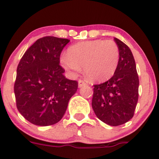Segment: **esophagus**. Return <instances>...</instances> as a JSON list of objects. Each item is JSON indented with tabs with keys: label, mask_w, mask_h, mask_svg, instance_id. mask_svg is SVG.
<instances>
[{
	"label": "esophagus",
	"mask_w": 159,
	"mask_h": 159,
	"mask_svg": "<svg viewBox=\"0 0 159 159\" xmlns=\"http://www.w3.org/2000/svg\"><path fill=\"white\" fill-rule=\"evenodd\" d=\"M86 84H87V83H86L85 80H79V81H78L79 87H82L83 86L86 85Z\"/></svg>",
	"instance_id": "1"
}]
</instances>
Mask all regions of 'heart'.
Wrapping results in <instances>:
<instances>
[{"mask_svg":"<svg viewBox=\"0 0 159 159\" xmlns=\"http://www.w3.org/2000/svg\"><path fill=\"white\" fill-rule=\"evenodd\" d=\"M119 61V50L112 40L83 41L69 47L67 55L60 58L61 67L75 76L84 67V74L92 82H104L112 76Z\"/></svg>","mask_w":159,"mask_h":159,"instance_id":"obj_1","label":"heart"}]
</instances>
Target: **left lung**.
<instances>
[{
    "mask_svg": "<svg viewBox=\"0 0 159 159\" xmlns=\"http://www.w3.org/2000/svg\"><path fill=\"white\" fill-rule=\"evenodd\" d=\"M119 50V66L110 80L93 85L92 108L97 117L109 126H119L133 118L138 101L139 78L129 47L114 38Z\"/></svg>",
    "mask_w": 159,
    "mask_h": 159,
    "instance_id": "obj_1",
    "label": "left lung"
}]
</instances>
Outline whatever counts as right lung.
<instances>
[{
    "label": "right lung",
    "mask_w": 159,
    "mask_h": 159,
    "mask_svg": "<svg viewBox=\"0 0 159 159\" xmlns=\"http://www.w3.org/2000/svg\"><path fill=\"white\" fill-rule=\"evenodd\" d=\"M68 39L44 37L23 54L17 67L14 92L16 106L26 120L46 126L59 122L78 83L66 78L59 65Z\"/></svg>",
    "instance_id": "add662e5"
}]
</instances>
